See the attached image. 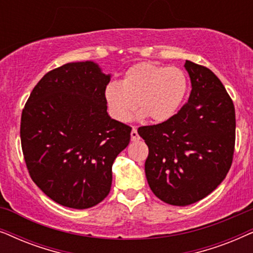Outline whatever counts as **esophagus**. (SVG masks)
Segmentation results:
<instances>
[{
  "instance_id": "esophagus-1",
  "label": "esophagus",
  "mask_w": 253,
  "mask_h": 253,
  "mask_svg": "<svg viewBox=\"0 0 253 253\" xmlns=\"http://www.w3.org/2000/svg\"><path fill=\"white\" fill-rule=\"evenodd\" d=\"M139 139H140V137H139V134H138V132H137V129H136V127H133L132 131H131V140H132V141H138Z\"/></svg>"
}]
</instances>
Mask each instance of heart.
Listing matches in <instances>:
<instances>
[{"label":"heart","mask_w":253,"mask_h":253,"mask_svg":"<svg viewBox=\"0 0 253 253\" xmlns=\"http://www.w3.org/2000/svg\"><path fill=\"white\" fill-rule=\"evenodd\" d=\"M188 91L185 72L177 67L138 63L124 72L120 83L112 82L105 99L114 119L127 122L136 109L153 122H165L182 105Z\"/></svg>","instance_id":"heart-1"}]
</instances>
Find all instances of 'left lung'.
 Instances as JSON below:
<instances>
[{
	"label": "left lung",
	"mask_w": 253,
	"mask_h": 253,
	"mask_svg": "<svg viewBox=\"0 0 253 253\" xmlns=\"http://www.w3.org/2000/svg\"><path fill=\"white\" fill-rule=\"evenodd\" d=\"M192 89L188 102L165 122L138 127L148 146L145 174L162 202L186 206L205 198L226 178L235 150V107L219 78L185 62Z\"/></svg>",
	"instance_id": "8db88e82"
}]
</instances>
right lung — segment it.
Returning a JSON list of instances; mask_svg holds the SVG:
<instances>
[{
	"mask_svg": "<svg viewBox=\"0 0 253 253\" xmlns=\"http://www.w3.org/2000/svg\"><path fill=\"white\" fill-rule=\"evenodd\" d=\"M110 76L91 61L47 72L31 92L20 120L27 170L55 203L85 210L112 186V167L130 143L131 126L110 119L105 89Z\"/></svg>",
	"mask_w": 253,
	"mask_h": 253,
	"instance_id": "1",
	"label": "right lung"
}]
</instances>
